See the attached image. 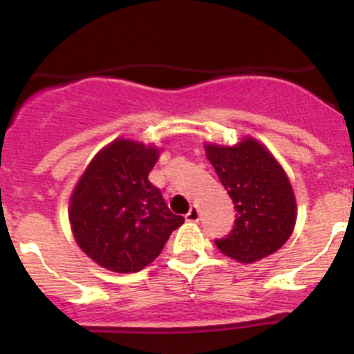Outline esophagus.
<instances>
[{"label": "esophagus", "mask_w": 354, "mask_h": 354, "mask_svg": "<svg viewBox=\"0 0 354 354\" xmlns=\"http://www.w3.org/2000/svg\"><path fill=\"white\" fill-rule=\"evenodd\" d=\"M185 217H187V221H190V223H197V221L200 219V214H198L197 207H192V209L188 210V214Z\"/></svg>", "instance_id": "esophagus-1"}]
</instances>
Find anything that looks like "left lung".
I'll list each match as a JSON object with an SVG mask.
<instances>
[{
  "label": "left lung",
  "instance_id": "1",
  "mask_svg": "<svg viewBox=\"0 0 354 354\" xmlns=\"http://www.w3.org/2000/svg\"><path fill=\"white\" fill-rule=\"evenodd\" d=\"M205 156L236 209L230 234L214 240L217 248L243 263L277 252L296 223L295 194L279 162L253 138L234 147L207 145Z\"/></svg>",
  "mask_w": 354,
  "mask_h": 354
}]
</instances>
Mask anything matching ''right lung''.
I'll return each instance as SVG.
<instances>
[{"label": "right lung", "instance_id": "1", "mask_svg": "<svg viewBox=\"0 0 354 354\" xmlns=\"http://www.w3.org/2000/svg\"><path fill=\"white\" fill-rule=\"evenodd\" d=\"M157 156L156 147L114 140L88 164L71 195L75 240L94 262L114 272L144 269L185 223L149 181Z\"/></svg>", "mask_w": 354, "mask_h": 354}]
</instances>
